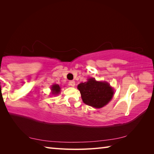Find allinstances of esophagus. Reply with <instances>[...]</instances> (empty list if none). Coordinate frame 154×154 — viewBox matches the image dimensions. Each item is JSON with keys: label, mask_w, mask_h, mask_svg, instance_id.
<instances>
[{"label": "esophagus", "mask_w": 154, "mask_h": 154, "mask_svg": "<svg viewBox=\"0 0 154 154\" xmlns=\"http://www.w3.org/2000/svg\"><path fill=\"white\" fill-rule=\"evenodd\" d=\"M69 85L71 87H75V82L74 81H70L69 82Z\"/></svg>", "instance_id": "1"}]
</instances>
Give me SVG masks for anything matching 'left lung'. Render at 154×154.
<instances>
[{"instance_id":"1","label":"left lung","mask_w":154,"mask_h":154,"mask_svg":"<svg viewBox=\"0 0 154 154\" xmlns=\"http://www.w3.org/2000/svg\"><path fill=\"white\" fill-rule=\"evenodd\" d=\"M83 103L95 109L106 106L112 100L114 90L106 81H98L90 77L87 81L78 85Z\"/></svg>"}]
</instances>
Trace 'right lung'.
I'll return each instance as SVG.
<instances>
[{
    "label": "right lung",
    "instance_id": "right-lung-1",
    "mask_svg": "<svg viewBox=\"0 0 154 154\" xmlns=\"http://www.w3.org/2000/svg\"><path fill=\"white\" fill-rule=\"evenodd\" d=\"M51 93L53 95H57L61 92V87L57 84L52 85L51 86Z\"/></svg>",
    "mask_w": 154,
    "mask_h": 154
}]
</instances>
